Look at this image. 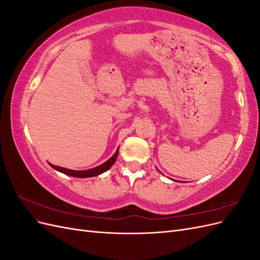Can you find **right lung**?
<instances>
[{
    "mask_svg": "<svg viewBox=\"0 0 260 260\" xmlns=\"http://www.w3.org/2000/svg\"><path fill=\"white\" fill-rule=\"evenodd\" d=\"M118 153H119V149L117 148L116 153L109 158L108 160H106L104 164L100 165V166L95 167V168H92V169H88V170H72V169H66V168H62L59 166H54V165L50 164V166L52 168H54L55 170H57L59 172H62V174H65L67 176H72V177H76V178H90V177H95L99 176L101 174H103V172L107 171L109 168H111L113 165L115 164L116 159H117V156Z\"/></svg>",
    "mask_w": 260,
    "mask_h": 260,
    "instance_id": "1",
    "label": "right lung"
}]
</instances>
